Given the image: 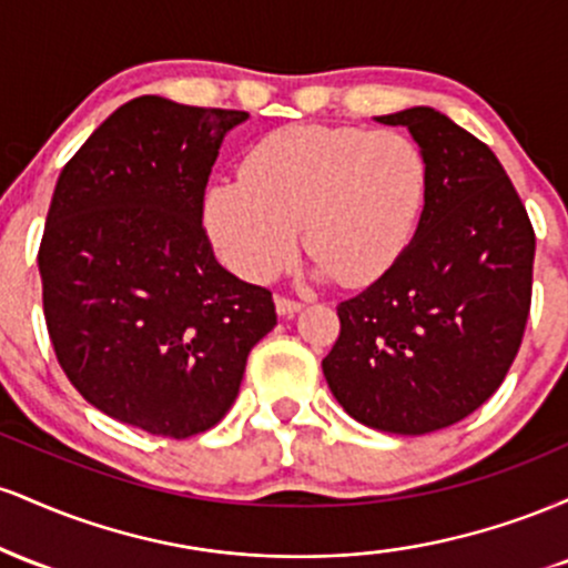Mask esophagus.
Instances as JSON below:
<instances>
[{"instance_id": "34e87169", "label": "esophagus", "mask_w": 568, "mask_h": 568, "mask_svg": "<svg viewBox=\"0 0 568 568\" xmlns=\"http://www.w3.org/2000/svg\"><path fill=\"white\" fill-rule=\"evenodd\" d=\"M275 306L280 315H296L298 310H302V302H296V298H288V296H277L275 298Z\"/></svg>"}]
</instances>
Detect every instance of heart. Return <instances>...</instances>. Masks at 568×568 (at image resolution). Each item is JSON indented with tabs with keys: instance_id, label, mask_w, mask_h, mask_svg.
Segmentation results:
<instances>
[{
	"instance_id": "heart-1",
	"label": "heart",
	"mask_w": 568,
	"mask_h": 568,
	"mask_svg": "<svg viewBox=\"0 0 568 568\" xmlns=\"http://www.w3.org/2000/svg\"><path fill=\"white\" fill-rule=\"evenodd\" d=\"M427 194V162L408 135L342 125L272 130L243 179L205 192L202 221L234 275L266 283L304 247L342 285L382 277L406 251Z\"/></svg>"
}]
</instances>
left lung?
<instances>
[{
  "mask_svg": "<svg viewBox=\"0 0 568 568\" xmlns=\"http://www.w3.org/2000/svg\"><path fill=\"white\" fill-rule=\"evenodd\" d=\"M376 122L419 143L425 211L400 258L336 306L323 374L352 419L425 435L505 382L531 310L534 230L497 154L446 114L414 106Z\"/></svg>",
  "mask_w": 568,
  "mask_h": 568,
  "instance_id": "left-lung-1",
  "label": "left lung"
}]
</instances>
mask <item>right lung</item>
<instances>
[{
    "mask_svg": "<svg viewBox=\"0 0 568 568\" xmlns=\"http://www.w3.org/2000/svg\"><path fill=\"white\" fill-rule=\"evenodd\" d=\"M234 109L128 101L67 162L39 245L50 342L90 406L162 438L224 419L272 293L213 256L207 175Z\"/></svg>",
    "mask_w": 568,
    "mask_h": 568,
    "instance_id": "1",
    "label": "right lung"
}]
</instances>
